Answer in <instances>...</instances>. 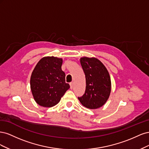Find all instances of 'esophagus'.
<instances>
[{
  "instance_id": "obj_1",
  "label": "esophagus",
  "mask_w": 149,
  "mask_h": 149,
  "mask_svg": "<svg viewBox=\"0 0 149 149\" xmlns=\"http://www.w3.org/2000/svg\"><path fill=\"white\" fill-rule=\"evenodd\" d=\"M73 82H71V83H70V88L72 89L73 88Z\"/></svg>"
}]
</instances>
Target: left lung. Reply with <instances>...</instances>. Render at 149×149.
I'll return each mask as SVG.
<instances>
[{
    "label": "left lung",
    "instance_id": "1",
    "mask_svg": "<svg viewBox=\"0 0 149 149\" xmlns=\"http://www.w3.org/2000/svg\"><path fill=\"white\" fill-rule=\"evenodd\" d=\"M80 63L85 74L86 89L78 100L89 109L102 106L109 97L111 90L110 76L106 68L95 58L83 57Z\"/></svg>",
    "mask_w": 149,
    "mask_h": 149
}]
</instances>
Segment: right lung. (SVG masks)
<instances>
[{"label": "right lung", "mask_w": 149, "mask_h": 149, "mask_svg": "<svg viewBox=\"0 0 149 149\" xmlns=\"http://www.w3.org/2000/svg\"><path fill=\"white\" fill-rule=\"evenodd\" d=\"M63 60L54 56L44 57L34 68L30 78V88L38 104L50 107L60 102L70 88L61 70Z\"/></svg>", "instance_id": "obj_1"}]
</instances>
